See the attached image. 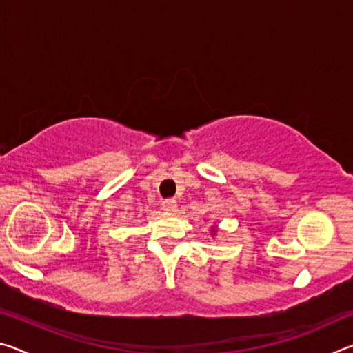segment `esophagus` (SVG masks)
I'll use <instances>...</instances> for the list:
<instances>
[{
  "label": "esophagus",
  "mask_w": 353,
  "mask_h": 353,
  "mask_svg": "<svg viewBox=\"0 0 353 353\" xmlns=\"http://www.w3.org/2000/svg\"><path fill=\"white\" fill-rule=\"evenodd\" d=\"M176 207H177V204H176L174 199H165L162 202V208L165 212H174Z\"/></svg>",
  "instance_id": "34e87169"
}]
</instances>
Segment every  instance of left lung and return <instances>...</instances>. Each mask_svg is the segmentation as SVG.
Masks as SVG:
<instances>
[{
    "label": "left lung",
    "mask_w": 353,
    "mask_h": 353,
    "mask_svg": "<svg viewBox=\"0 0 353 353\" xmlns=\"http://www.w3.org/2000/svg\"><path fill=\"white\" fill-rule=\"evenodd\" d=\"M212 232H213V235H214V234H216V229H213Z\"/></svg>",
    "instance_id": "obj_1"
}]
</instances>
